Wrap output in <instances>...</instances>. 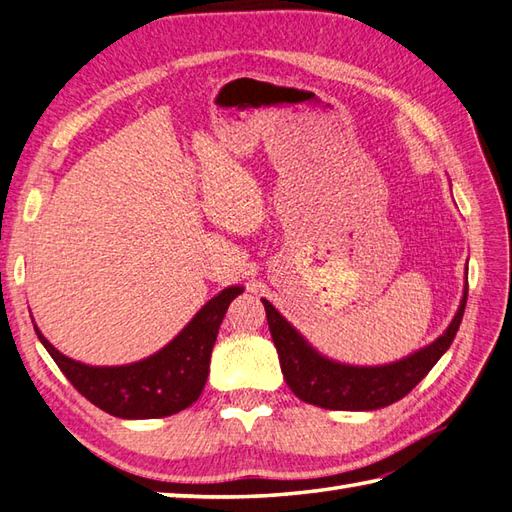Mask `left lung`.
I'll return each instance as SVG.
<instances>
[{"instance_id": "obj_1", "label": "left lung", "mask_w": 512, "mask_h": 512, "mask_svg": "<svg viewBox=\"0 0 512 512\" xmlns=\"http://www.w3.org/2000/svg\"><path fill=\"white\" fill-rule=\"evenodd\" d=\"M466 296L468 285H464L460 309L440 338L411 356L380 367H353L325 358L278 314L269 300L263 298V305L280 369L296 398L331 411H375L402 400L444 356L460 329Z\"/></svg>"}]
</instances>
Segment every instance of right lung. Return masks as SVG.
Masks as SVG:
<instances>
[{"label":"right lung","mask_w":512,"mask_h":512,"mask_svg":"<svg viewBox=\"0 0 512 512\" xmlns=\"http://www.w3.org/2000/svg\"><path fill=\"white\" fill-rule=\"evenodd\" d=\"M241 291L243 287L223 289L161 351L123 367H90L72 360L52 347L37 327L35 331L61 373L83 398L123 420H152L179 413L198 400L210 373L218 327L229 302Z\"/></svg>","instance_id":"obj_1"}]
</instances>
